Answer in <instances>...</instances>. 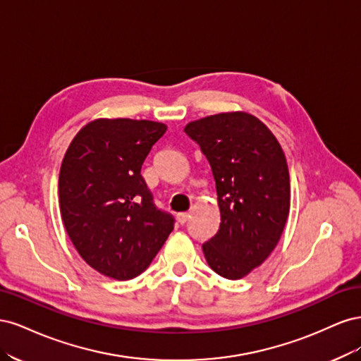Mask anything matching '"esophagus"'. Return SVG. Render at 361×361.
<instances>
[{"label":"esophagus","instance_id":"1","mask_svg":"<svg viewBox=\"0 0 361 361\" xmlns=\"http://www.w3.org/2000/svg\"><path fill=\"white\" fill-rule=\"evenodd\" d=\"M188 218H190V214H188V212H180V214H178V221H179L180 224L187 223Z\"/></svg>","mask_w":361,"mask_h":361}]
</instances>
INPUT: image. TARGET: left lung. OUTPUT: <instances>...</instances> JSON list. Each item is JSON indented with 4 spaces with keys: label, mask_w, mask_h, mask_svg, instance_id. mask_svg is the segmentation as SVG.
Wrapping results in <instances>:
<instances>
[{
    "label": "left lung",
    "mask_w": 361,
    "mask_h": 361,
    "mask_svg": "<svg viewBox=\"0 0 361 361\" xmlns=\"http://www.w3.org/2000/svg\"><path fill=\"white\" fill-rule=\"evenodd\" d=\"M209 161L220 228L202 248L218 276L238 280L264 264L285 228L289 171L277 138L255 116L221 113L185 126Z\"/></svg>",
    "instance_id": "left-lung-1"
}]
</instances>
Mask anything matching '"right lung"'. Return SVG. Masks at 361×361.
<instances>
[{
  "label": "right lung",
  "instance_id": "1",
  "mask_svg": "<svg viewBox=\"0 0 361 361\" xmlns=\"http://www.w3.org/2000/svg\"><path fill=\"white\" fill-rule=\"evenodd\" d=\"M167 126L150 120L97 118L63 158L59 195L63 224L80 256L114 280L140 276L174 227L141 176Z\"/></svg>",
  "mask_w": 361,
  "mask_h": 361
}]
</instances>
